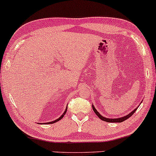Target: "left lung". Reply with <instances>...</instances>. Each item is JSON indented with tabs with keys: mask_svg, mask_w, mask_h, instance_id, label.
Wrapping results in <instances>:
<instances>
[{
	"mask_svg": "<svg viewBox=\"0 0 156 156\" xmlns=\"http://www.w3.org/2000/svg\"><path fill=\"white\" fill-rule=\"evenodd\" d=\"M92 108H93V110H94V113H95V114H97V116H98V117H99L100 119H102V120L105 121V122H123V121L126 120L127 119H128V118L131 117V116L133 115V114H134V113H135V112H136V109H137V108H135V109H134V110L133 111V112H130L129 114H128V115L125 116V117H121V118H117V119H108V118L103 117V116L101 115V114H100L98 112V111H97L96 109L94 108V107L93 106V105H92Z\"/></svg>",
	"mask_w": 156,
	"mask_h": 156,
	"instance_id": "left-lung-1",
	"label": "left lung"
}]
</instances>
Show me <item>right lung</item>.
I'll use <instances>...</instances> for the list:
<instances>
[{
	"mask_svg": "<svg viewBox=\"0 0 156 156\" xmlns=\"http://www.w3.org/2000/svg\"><path fill=\"white\" fill-rule=\"evenodd\" d=\"M66 112H67V109H66V111H65V112H64V114H62V116H61V117H60L59 118H58V119H55V121L51 122H46V123H45V124H53V123H55V122H56L59 121V120H60V119H62V118H63V117H64V114H66Z\"/></svg>",
	"mask_w": 156,
	"mask_h": 156,
	"instance_id": "right-lung-1",
	"label": "right lung"
}]
</instances>
